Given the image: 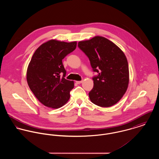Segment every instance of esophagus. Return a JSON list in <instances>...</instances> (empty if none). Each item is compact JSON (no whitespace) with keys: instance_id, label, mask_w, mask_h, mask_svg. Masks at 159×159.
Here are the masks:
<instances>
[{"instance_id":"34e87169","label":"esophagus","mask_w":159,"mask_h":159,"mask_svg":"<svg viewBox=\"0 0 159 159\" xmlns=\"http://www.w3.org/2000/svg\"><path fill=\"white\" fill-rule=\"evenodd\" d=\"M76 84H81V83H83V81H76Z\"/></svg>"}]
</instances>
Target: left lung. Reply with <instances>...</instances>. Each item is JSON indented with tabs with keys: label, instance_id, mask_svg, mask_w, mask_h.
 <instances>
[{
	"label": "left lung",
	"instance_id": "obj_1",
	"mask_svg": "<svg viewBox=\"0 0 159 159\" xmlns=\"http://www.w3.org/2000/svg\"><path fill=\"white\" fill-rule=\"evenodd\" d=\"M78 47L89 57L93 71L98 73L92 78L93 87L89 93L91 102L101 107L115 105L125 93L129 83V65L124 52L101 36L80 41Z\"/></svg>",
	"mask_w": 159,
	"mask_h": 159
}]
</instances>
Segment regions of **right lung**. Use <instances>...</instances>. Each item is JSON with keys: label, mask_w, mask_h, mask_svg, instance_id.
<instances>
[{"label": "right lung", "mask_w": 159, "mask_h": 159, "mask_svg": "<svg viewBox=\"0 0 159 159\" xmlns=\"http://www.w3.org/2000/svg\"><path fill=\"white\" fill-rule=\"evenodd\" d=\"M76 42L50 40L40 46L32 57L27 70V84L36 98L47 107L59 108L70 98L74 82L65 79L66 70L62 61L76 49Z\"/></svg>", "instance_id": "obj_1"}]
</instances>
